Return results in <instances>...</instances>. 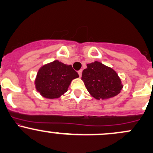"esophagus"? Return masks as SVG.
I'll use <instances>...</instances> for the list:
<instances>
[{
	"label": "esophagus",
	"instance_id": "1",
	"mask_svg": "<svg viewBox=\"0 0 153 153\" xmlns=\"http://www.w3.org/2000/svg\"><path fill=\"white\" fill-rule=\"evenodd\" d=\"M82 70H80V71H79L78 72L79 76H80V77H81V75H82Z\"/></svg>",
	"mask_w": 153,
	"mask_h": 153
}]
</instances>
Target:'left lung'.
I'll list each match as a JSON object with an SVG mask.
<instances>
[{
  "label": "left lung",
  "instance_id": "1",
  "mask_svg": "<svg viewBox=\"0 0 153 153\" xmlns=\"http://www.w3.org/2000/svg\"><path fill=\"white\" fill-rule=\"evenodd\" d=\"M81 79L89 94L97 100L114 97L123 88L116 71L98 61L87 64Z\"/></svg>",
  "mask_w": 153,
  "mask_h": 153
}]
</instances>
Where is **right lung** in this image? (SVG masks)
<instances>
[{"label": "right lung", "instance_id": "add662e5", "mask_svg": "<svg viewBox=\"0 0 153 153\" xmlns=\"http://www.w3.org/2000/svg\"><path fill=\"white\" fill-rule=\"evenodd\" d=\"M78 77L71 65L54 60L39 68L35 79V87L43 97L58 99L68 91L72 80Z\"/></svg>", "mask_w": 153, "mask_h": 153}]
</instances>
